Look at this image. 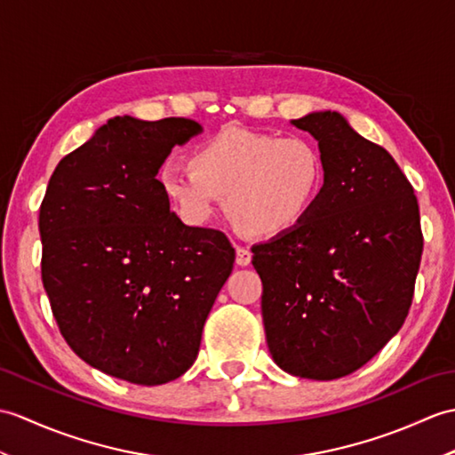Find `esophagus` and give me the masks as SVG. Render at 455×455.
<instances>
[{
  "label": "esophagus",
  "mask_w": 455,
  "mask_h": 455,
  "mask_svg": "<svg viewBox=\"0 0 455 455\" xmlns=\"http://www.w3.org/2000/svg\"><path fill=\"white\" fill-rule=\"evenodd\" d=\"M236 263L238 266H250L251 263V251L248 250V248H244V246H236Z\"/></svg>",
  "instance_id": "1"
}]
</instances>
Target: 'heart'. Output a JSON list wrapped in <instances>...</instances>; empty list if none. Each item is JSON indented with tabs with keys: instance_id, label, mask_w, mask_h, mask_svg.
Here are the masks:
<instances>
[{
	"instance_id": "heart-1",
	"label": "heart",
	"mask_w": 455,
	"mask_h": 455,
	"mask_svg": "<svg viewBox=\"0 0 455 455\" xmlns=\"http://www.w3.org/2000/svg\"><path fill=\"white\" fill-rule=\"evenodd\" d=\"M325 178L318 147L300 135L227 128L192 153V166L168 163L163 192L194 225L217 213L220 196L235 225L253 236H275L310 213Z\"/></svg>"
}]
</instances>
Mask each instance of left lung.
Listing matches in <instances>:
<instances>
[{
    "mask_svg": "<svg viewBox=\"0 0 455 455\" xmlns=\"http://www.w3.org/2000/svg\"><path fill=\"white\" fill-rule=\"evenodd\" d=\"M314 135L323 188L302 223L256 244L269 353L284 372L335 379L366 364L413 302L422 230L413 186L341 114L292 120Z\"/></svg>",
    "mask_w": 455,
    "mask_h": 455,
    "instance_id": "left-lung-1",
    "label": "left lung"
}]
</instances>
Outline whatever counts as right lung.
<instances>
[{"mask_svg":"<svg viewBox=\"0 0 455 455\" xmlns=\"http://www.w3.org/2000/svg\"><path fill=\"white\" fill-rule=\"evenodd\" d=\"M202 125L116 116L66 155L42 199V283L63 339L84 363L158 386L194 364L235 263L225 232L188 227L156 172Z\"/></svg>","mask_w":455,"mask_h":455,"instance_id":"1","label":"right lung"}]
</instances>
